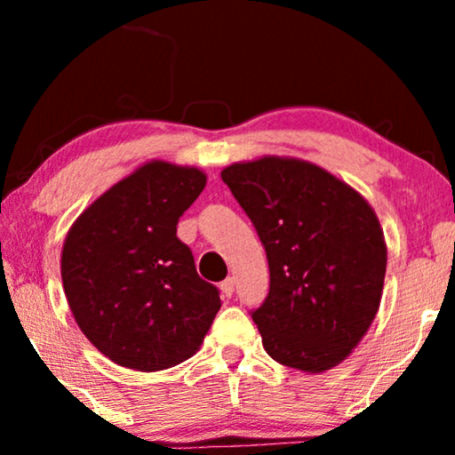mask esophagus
I'll return each mask as SVG.
<instances>
[{
  "mask_svg": "<svg viewBox=\"0 0 455 455\" xmlns=\"http://www.w3.org/2000/svg\"><path fill=\"white\" fill-rule=\"evenodd\" d=\"M220 288H221V294L226 296V298L232 296V294H234V277H228V279H223Z\"/></svg>",
  "mask_w": 455,
  "mask_h": 455,
  "instance_id": "34e87169",
  "label": "esophagus"
}]
</instances>
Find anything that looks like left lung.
<instances>
[{"label":"left lung","instance_id":"1","mask_svg":"<svg viewBox=\"0 0 455 455\" xmlns=\"http://www.w3.org/2000/svg\"><path fill=\"white\" fill-rule=\"evenodd\" d=\"M221 180L269 260V294L251 313L267 354L307 372L339 364L381 302L387 246L375 211L346 182L302 159L234 164Z\"/></svg>","mask_w":455,"mask_h":455}]
</instances>
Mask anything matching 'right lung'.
<instances>
[{"instance_id":"obj_1","label":"right lung","mask_w":455,"mask_h":455,"mask_svg":"<svg viewBox=\"0 0 455 455\" xmlns=\"http://www.w3.org/2000/svg\"><path fill=\"white\" fill-rule=\"evenodd\" d=\"M196 167L148 161L74 221L61 282L78 327L99 352L134 371H164L196 354L220 290L198 277L178 221L201 195Z\"/></svg>"}]
</instances>
